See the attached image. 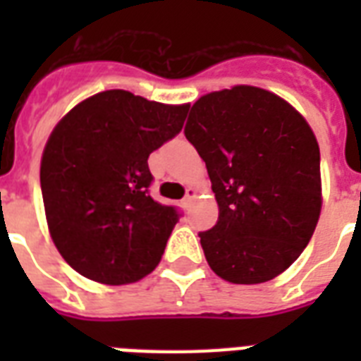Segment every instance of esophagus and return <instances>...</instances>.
Listing matches in <instances>:
<instances>
[{
	"instance_id": "obj_1",
	"label": "esophagus",
	"mask_w": 361,
	"mask_h": 361,
	"mask_svg": "<svg viewBox=\"0 0 361 361\" xmlns=\"http://www.w3.org/2000/svg\"><path fill=\"white\" fill-rule=\"evenodd\" d=\"M195 197H197V191L189 187V189H187V195L183 197V200H181V206H183V208H189L192 200H195Z\"/></svg>"
}]
</instances>
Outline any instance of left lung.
Instances as JSON below:
<instances>
[{
	"label": "left lung",
	"instance_id": "8db88e82",
	"mask_svg": "<svg viewBox=\"0 0 361 361\" xmlns=\"http://www.w3.org/2000/svg\"><path fill=\"white\" fill-rule=\"evenodd\" d=\"M219 204L200 232L209 268L236 285L283 274L313 236L320 206V152L302 114L252 86L204 95L185 125Z\"/></svg>",
	"mask_w": 361,
	"mask_h": 361
}]
</instances>
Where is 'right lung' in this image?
<instances>
[{
	"label": "right lung",
	"mask_w": 361,
	"mask_h": 361,
	"mask_svg": "<svg viewBox=\"0 0 361 361\" xmlns=\"http://www.w3.org/2000/svg\"><path fill=\"white\" fill-rule=\"evenodd\" d=\"M187 112L109 90L56 125L42 152V202L54 243L80 275L127 285L155 269L181 214L152 198L147 157Z\"/></svg>",
	"instance_id": "right-lung-1"
}]
</instances>
